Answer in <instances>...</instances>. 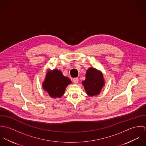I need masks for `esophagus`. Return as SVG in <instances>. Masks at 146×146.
<instances>
[{
    "instance_id": "obj_1",
    "label": "esophagus",
    "mask_w": 146,
    "mask_h": 146,
    "mask_svg": "<svg viewBox=\"0 0 146 146\" xmlns=\"http://www.w3.org/2000/svg\"><path fill=\"white\" fill-rule=\"evenodd\" d=\"M73 82H74V83H78V82H79V79H78V78H74V79H73Z\"/></svg>"
}]
</instances>
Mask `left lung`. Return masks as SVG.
I'll use <instances>...</instances> for the list:
<instances>
[{"instance_id": "1", "label": "left lung", "mask_w": 146, "mask_h": 146, "mask_svg": "<svg viewBox=\"0 0 146 146\" xmlns=\"http://www.w3.org/2000/svg\"><path fill=\"white\" fill-rule=\"evenodd\" d=\"M82 84L89 96L98 95L105 85L102 72L94 67L89 68L85 74V80L82 82Z\"/></svg>"}]
</instances>
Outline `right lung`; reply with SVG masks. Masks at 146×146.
I'll return each instance as SVG.
<instances>
[{"mask_svg":"<svg viewBox=\"0 0 146 146\" xmlns=\"http://www.w3.org/2000/svg\"><path fill=\"white\" fill-rule=\"evenodd\" d=\"M70 84L71 80L63 76L60 70H48L42 87L50 97L57 98L62 96L66 87Z\"/></svg>","mask_w":146,"mask_h":146,"instance_id":"1","label":"right lung"}]
</instances>
